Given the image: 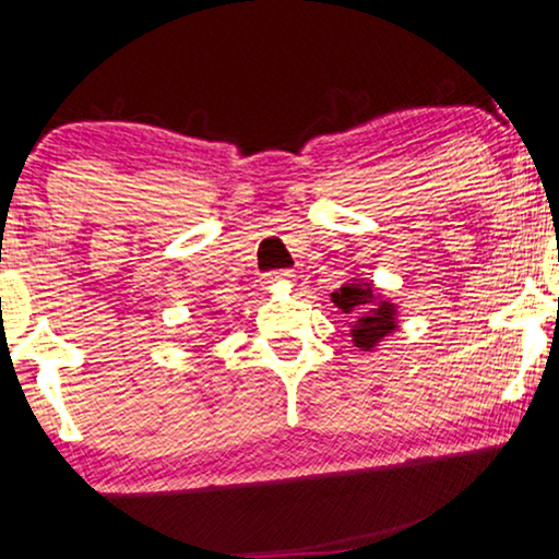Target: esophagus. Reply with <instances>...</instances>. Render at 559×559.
Here are the masks:
<instances>
[{"label":"esophagus","mask_w":559,"mask_h":559,"mask_svg":"<svg viewBox=\"0 0 559 559\" xmlns=\"http://www.w3.org/2000/svg\"><path fill=\"white\" fill-rule=\"evenodd\" d=\"M294 278L292 271H273L267 273V284H288Z\"/></svg>","instance_id":"obj_1"}]
</instances>
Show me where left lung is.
<instances>
[{"mask_svg": "<svg viewBox=\"0 0 559 559\" xmlns=\"http://www.w3.org/2000/svg\"><path fill=\"white\" fill-rule=\"evenodd\" d=\"M335 307L346 314H361L354 322V344L359 348H372L382 335L395 331V307L388 301H378V294L367 284H346L333 294Z\"/></svg>", "mask_w": 559, "mask_h": 559, "instance_id": "left-lung-1", "label": "left lung"}]
</instances>
